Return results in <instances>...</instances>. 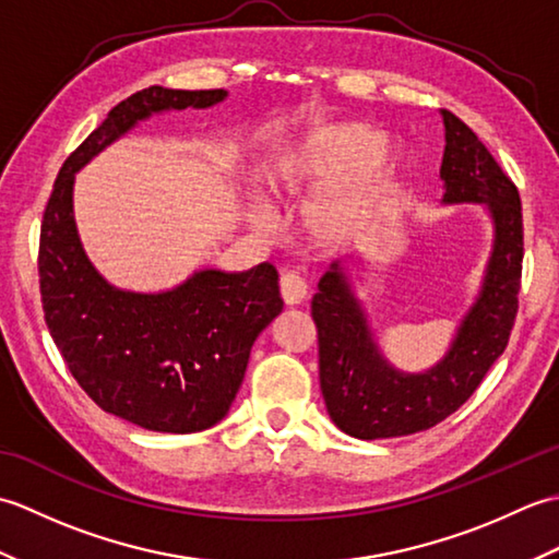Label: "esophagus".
I'll list each match as a JSON object with an SVG mask.
<instances>
[{"label":"esophagus","mask_w":559,"mask_h":559,"mask_svg":"<svg viewBox=\"0 0 559 559\" xmlns=\"http://www.w3.org/2000/svg\"><path fill=\"white\" fill-rule=\"evenodd\" d=\"M281 298L286 305H300L307 298V281L298 271H288L281 276Z\"/></svg>","instance_id":"1"}]
</instances>
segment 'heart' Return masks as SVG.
<instances>
[{"mask_svg":"<svg viewBox=\"0 0 559 559\" xmlns=\"http://www.w3.org/2000/svg\"><path fill=\"white\" fill-rule=\"evenodd\" d=\"M396 168L386 139L358 124L326 127L288 151L273 173V187L286 194L314 192L350 175L307 211V228L317 242L341 245L370 223L379 192ZM259 221V216H257Z\"/></svg>","mask_w":559,"mask_h":559,"instance_id":"1","label":"heart"}]
</instances>
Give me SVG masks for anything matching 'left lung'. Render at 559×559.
Instances as JSON below:
<instances>
[{"instance_id": "left-lung-1", "label": "left lung", "mask_w": 559, "mask_h": 559, "mask_svg": "<svg viewBox=\"0 0 559 559\" xmlns=\"http://www.w3.org/2000/svg\"><path fill=\"white\" fill-rule=\"evenodd\" d=\"M442 204H483L492 218V252L476 302L461 319L444 358L425 372H401L379 353L372 329L341 261L319 281L312 319L319 336V384L331 420L350 437L386 439L430 430L461 408L504 353L512 334L524 221L516 185L454 112L442 110Z\"/></svg>"}]
</instances>
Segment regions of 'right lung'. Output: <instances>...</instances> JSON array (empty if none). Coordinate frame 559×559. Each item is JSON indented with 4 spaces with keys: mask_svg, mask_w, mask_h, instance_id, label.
I'll list each match as a JSON object with an SVG mask.
<instances>
[{
    "mask_svg": "<svg viewBox=\"0 0 559 559\" xmlns=\"http://www.w3.org/2000/svg\"><path fill=\"white\" fill-rule=\"evenodd\" d=\"M228 91L134 93L71 153L40 225L45 324L81 389L105 413L153 432H199L228 415L257 336L283 310L278 271H194L163 293L110 286L91 264L74 221V177L93 156L156 112L204 110Z\"/></svg>",
    "mask_w": 559,
    "mask_h": 559,
    "instance_id": "right-lung-1",
    "label": "right lung"
}]
</instances>
